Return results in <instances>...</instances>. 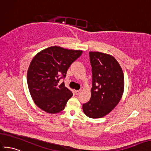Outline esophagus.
<instances>
[{
	"instance_id": "obj_1",
	"label": "esophagus",
	"mask_w": 151,
	"mask_h": 151,
	"mask_svg": "<svg viewBox=\"0 0 151 151\" xmlns=\"http://www.w3.org/2000/svg\"><path fill=\"white\" fill-rule=\"evenodd\" d=\"M75 94L76 95H78V94H80V92H81V90H75Z\"/></svg>"
}]
</instances>
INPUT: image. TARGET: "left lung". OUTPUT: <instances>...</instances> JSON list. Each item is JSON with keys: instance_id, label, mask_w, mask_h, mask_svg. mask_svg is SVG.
<instances>
[{"instance_id": "1", "label": "left lung", "mask_w": 151, "mask_h": 151, "mask_svg": "<svg viewBox=\"0 0 151 151\" xmlns=\"http://www.w3.org/2000/svg\"><path fill=\"white\" fill-rule=\"evenodd\" d=\"M92 87L90 100L83 104L86 116L104 117L118 105L124 91V75L118 62L110 54L89 52Z\"/></svg>"}]
</instances>
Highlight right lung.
<instances>
[{
	"label": "right lung",
	"instance_id": "add662e5",
	"mask_svg": "<svg viewBox=\"0 0 151 151\" xmlns=\"http://www.w3.org/2000/svg\"><path fill=\"white\" fill-rule=\"evenodd\" d=\"M81 50L52 46L37 54L27 72L29 91L35 104L47 113L63 111L73 93L59 80L65 78L69 67L82 54Z\"/></svg>",
	"mask_w": 151,
	"mask_h": 151
}]
</instances>
